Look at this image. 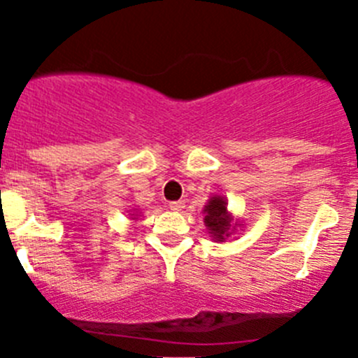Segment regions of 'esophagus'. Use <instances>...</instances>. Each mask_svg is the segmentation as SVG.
I'll list each match as a JSON object with an SVG mask.
<instances>
[{"label": "esophagus", "mask_w": 358, "mask_h": 358, "mask_svg": "<svg viewBox=\"0 0 358 358\" xmlns=\"http://www.w3.org/2000/svg\"><path fill=\"white\" fill-rule=\"evenodd\" d=\"M183 208H185V201H173V203H169V210H173V212H182Z\"/></svg>", "instance_id": "1"}]
</instances>
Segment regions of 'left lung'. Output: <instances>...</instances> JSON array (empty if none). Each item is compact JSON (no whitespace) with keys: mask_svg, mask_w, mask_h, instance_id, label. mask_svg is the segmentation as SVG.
<instances>
[{"mask_svg":"<svg viewBox=\"0 0 358 358\" xmlns=\"http://www.w3.org/2000/svg\"><path fill=\"white\" fill-rule=\"evenodd\" d=\"M203 222H205L208 235L213 242L222 243L231 238L236 231H243L245 224L242 220L233 215L231 210L228 208V199L222 194H212L208 203L203 208Z\"/></svg>","mask_w":358,"mask_h":358,"instance_id":"obj_1","label":"left lung"}]
</instances>
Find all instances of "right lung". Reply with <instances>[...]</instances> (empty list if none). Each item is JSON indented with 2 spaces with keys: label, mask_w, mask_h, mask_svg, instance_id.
<instances>
[{
  "label": "right lung",
  "mask_w": 358,
  "mask_h": 358,
  "mask_svg": "<svg viewBox=\"0 0 358 358\" xmlns=\"http://www.w3.org/2000/svg\"><path fill=\"white\" fill-rule=\"evenodd\" d=\"M139 217H141V212H139V208H130L129 210V219L130 220H134V222H136V220H139Z\"/></svg>",
  "instance_id": "1"
}]
</instances>
